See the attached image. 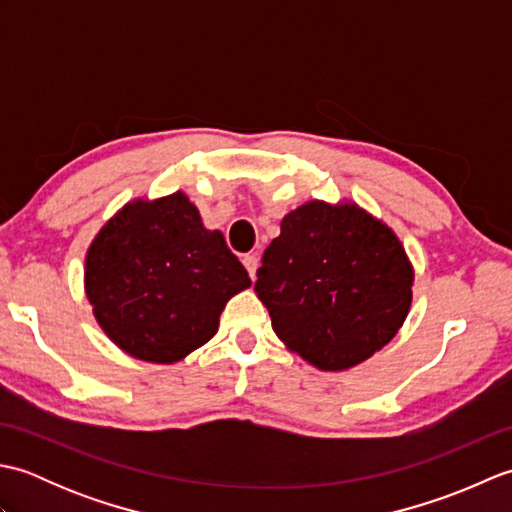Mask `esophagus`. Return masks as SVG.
<instances>
[{"instance_id": "obj_1", "label": "esophagus", "mask_w": 512, "mask_h": 512, "mask_svg": "<svg viewBox=\"0 0 512 512\" xmlns=\"http://www.w3.org/2000/svg\"><path fill=\"white\" fill-rule=\"evenodd\" d=\"M244 266H246V270H248V275H250V279H255L257 277V266H259V259L255 257V255H244Z\"/></svg>"}]
</instances>
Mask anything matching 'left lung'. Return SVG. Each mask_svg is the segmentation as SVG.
<instances>
[{
    "label": "left lung",
    "mask_w": 512,
    "mask_h": 512,
    "mask_svg": "<svg viewBox=\"0 0 512 512\" xmlns=\"http://www.w3.org/2000/svg\"><path fill=\"white\" fill-rule=\"evenodd\" d=\"M413 279L405 246L383 220L352 200H308L281 220L255 292L292 354L345 372L398 334Z\"/></svg>",
    "instance_id": "left-lung-1"
}]
</instances>
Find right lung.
Returning a JSON list of instances; mask_svg holds the SVG:
<instances>
[{
    "instance_id": "right-lung-1",
    "label": "right lung",
    "mask_w": 512,
    "mask_h": 512,
    "mask_svg": "<svg viewBox=\"0 0 512 512\" xmlns=\"http://www.w3.org/2000/svg\"><path fill=\"white\" fill-rule=\"evenodd\" d=\"M99 328L138 361L171 365L209 343L250 277L187 193L136 198L96 233L83 266Z\"/></svg>"
}]
</instances>
